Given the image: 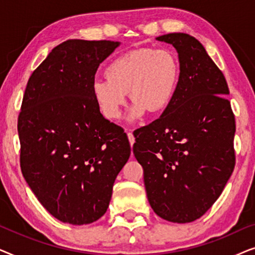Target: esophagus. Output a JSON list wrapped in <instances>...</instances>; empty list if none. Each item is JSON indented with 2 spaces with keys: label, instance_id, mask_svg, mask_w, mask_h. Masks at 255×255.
Instances as JSON below:
<instances>
[{
  "label": "esophagus",
  "instance_id": "34e87169",
  "mask_svg": "<svg viewBox=\"0 0 255 255\" xmlns=\"http://www.w3.org/2000/svg\"><path fill=\"white\" fill-rule=\"evenodd\" d=\"M127 132H128V141H130V145L133 146V144H134L133 134H132V132L130 130H127Z\"/></svg>",
  "mask_w": 255,
  "mask_h": 255
}]
</instances>
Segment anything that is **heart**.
<instances>
[{"label":"heart","instance_id":"1","mask_svg":"<svg viewBox=\"0 0 255 255\" xmlns=\"http://www.w3.org/2000/svg\"><path fill=\"white\" fill-rule=\"evenodd\" d=\"M107 79L93 81L92 92L107 120L121 117L128 93L134 104L131 121L144 116L146 110L161 114L170 106L180 80L179 61L168 50L137 48L115 58L106 68Z\"/></svg>","mask_w":255,"mask_h":255}]
</instances>
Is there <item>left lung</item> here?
I'll return each mask as SVG.
<instances>
[{
  "instance_id": "1",
  "label": "left lung",
  "mask_w": 255,
  "mask_h": 255,
  "mask_svg": "<svg viewBox=\"0 0 255 255\" xmlns=\"http://www.w3.org/2000/svg\"><path fill=\"white\" fill-rule=\"evenodd\" d=\"M156 40L177 51L179 85L161 116L133 132L132 149L155 214L190 223L217 201L235 168V115L224 75L196 38L175 32Z\"/></svg>"
}]
</instances>
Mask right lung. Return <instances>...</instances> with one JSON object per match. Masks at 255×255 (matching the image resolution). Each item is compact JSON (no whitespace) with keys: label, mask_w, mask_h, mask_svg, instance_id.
Here are the masks:
<instances>
[{"label":"right lung","mask_w":255,"mask_h":255,"mask_svg":"<svg viewBox=\"0 0 255 255\" xmlns=\"http://www.w3.org/2000/svg\"><path fill=\"white\" fill-rule=\"evenodd\" d=\"M111 40H66L27 81L18 116L20 169L41 205L60 222L90 224L106 214L115 180L130 158L123 128L93 96Z\"/></svg>","instance_id":"add662e5"}]
</instances>
